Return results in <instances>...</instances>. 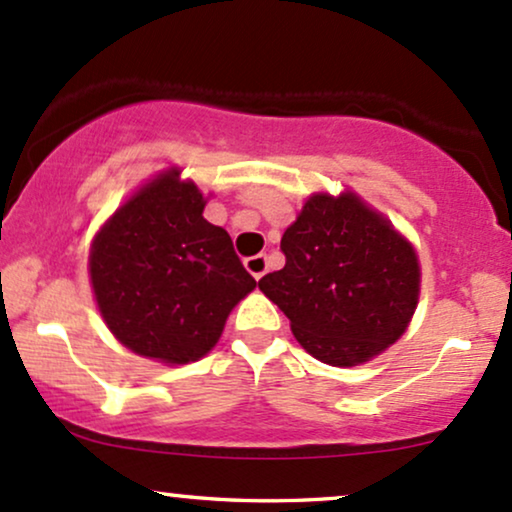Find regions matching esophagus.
Returning a JSON list of instances; mask_svg holds the SVG:
<instances>
[{"label": "esophagus", "mask_w": 512, "mask_h": 512, "mask_svg": "<svg viewBox=\"0 0 512 512\" xmlns=\"http://www.w3.org/2000/svg\"><path fill=\"white\" fill-rule=\"evenodd\" d=\"M245 269H248V272L255 276L257 281H260L262 276H264V272H267V257H264V255L248 257V260H245Z\"/></svg>", "instance_id": "obj_1"}]
</instances>
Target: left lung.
<instances>
[{
	"instance_id": "8db88e82",
	"label": "left lung",
	"mask_w": 512,
	"mask_h": 512,
	"mask_svg": "<svg viewBox=\"0 0 512 512\" xmlns=\"http://www.w3.org/2000/svg\"><path fill=\"white\" fill-rule=\"evenodd\" d=\"M281 252L284 269L264 274L260 291L317 361L358 366L407 330L419 303V257L354 192L310 197L284 231Z\"/></svg>"
}]
</instances>
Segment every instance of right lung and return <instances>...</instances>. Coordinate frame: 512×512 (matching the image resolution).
I'll return each instance as SVG.
<instances>
[{
	"label": "right lung",
	"instance_id": "obj_1",
	"mask_svg": "<svg viewBox=\"0 0 512 512\" xmlns=\"http://www.w3.org/2000/svg\"><path fill=\"white\" fill-rule=\"evenodd\" d=\"M207 199L170 168L139 187L96 233L88 272L108 330L168 366L199 361L257 281L233 240L202 216Z\"/></svg>",
	"mask_w": 512,
	"mask_h": 512
}]
</instances>
